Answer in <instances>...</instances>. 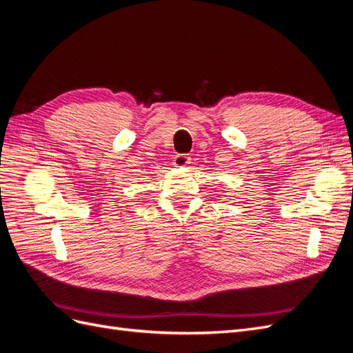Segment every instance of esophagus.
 <instances>
[{"mask_svg": "<svg viewBox=\"0 0 353 353\" xmlns=\"http://www.w3.org/2000/svg\"><path fill=\"white\" fill-rule=\"evenodd\" d=\"M190 156L187 154H176L174 157V165L178 166V168H183V166H187L190 163Z\"/></svg>", "mask_w": 353, "mask_h": 353, "instance_id": "obj_1", "label": "esophagus"}]
</instances>
